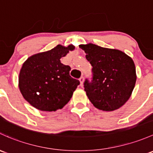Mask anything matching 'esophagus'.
I'll list each match as a JSON object with an SVG mask.
<instances>
[{"label": "esophagus", "mask_w": 153, "mask_h": 153, "mask_svg": "<svg viewBox=\"0 0 153 153\" xmlns=\"http://www.w3.org/2000/svg\"><path fill=\"white\" fill-rule=\"evenodd\" d=\"M79 81H80V82H81V85L82 86V85H83V81H84V78H83V76H81V78H79Z\"/></svg>", "instance_id": "esophagus-1"}]
</instances>
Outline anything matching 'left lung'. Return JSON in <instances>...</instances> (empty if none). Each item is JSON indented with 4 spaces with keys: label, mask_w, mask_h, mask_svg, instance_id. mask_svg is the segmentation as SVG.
Wrapping results in <instances>:
<instances>
[{
    "label": "left lung",
    "mask_w": 153,
    "mask_h": 153,
    "mask_svg": "<svg viewBox=\"0 0 153 153\" xmlns=\"http://www.w3.org/2000/svg\"><path fill=\"white\" fill-rule=\"evenodd\" d=\"M92 66L91 81L85 80L84 90L94 107L111 111L122 107L131 97L136 81V67L131 57L123 51L81 45Z\"/></svg>",
    "instance_id": "8db88e82"
}]
</instances>
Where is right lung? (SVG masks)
I'll list each match as a JSON object with an SVG mask.
<instances>
[{
    "mask_svg": "<svg viewBox=\"0 0 153 153\" xmlns=\"http://www.w3.org/2000/svg\"><path fill=\"white\" fill-rule=\"evenodd\" d=\"M75 47L57 45L47 52L28 58L19 75V88L23 97L33 107L44 111H55L71 99L80 84L70 75V66L61 63V58Z\"/></svg>",
    "mask_w": 153,
    "mask_h": 153,
    "instance_id": "add662e5",
    "label": "right lung"
}]
</instances>
